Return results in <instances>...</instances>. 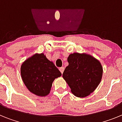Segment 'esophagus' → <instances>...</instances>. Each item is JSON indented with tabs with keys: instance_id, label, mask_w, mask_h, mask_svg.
Instances as JSON below:
<instances>
[{
	"instance_id": "esophagus-1",
	"label": "esophagus",
	"mask_w": 122,
	"mask_h": 122,
	"mask_svg": "<svg viewBox=\"0 0 122 122\" xmlns=\"http://www.w3.org/2000/svg\"><path fill=\"white\" fill-rule=\"evenodd\" d=\"M64 69H65L64 67H60L59 68V70H60V71L61 72V73H63V71H64Z\"/></svg>"
}]
</instances>
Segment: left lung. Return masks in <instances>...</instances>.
I'll return each instance as SVG.
<instances>
[{"label":"left lung","mask_w":122,"mask_h":122,"mask_svg":"<svg viewBox=\"0 0 122 122\" xmlns=\"http://www.w3.org/2000/svg\"><path fill=\"white\" fill-rule=\"evenodd\" d=\"M63 78L73 95L84 98L95 91L102 79L103 67L98 59L86 53L74 52L68 57Z\"/></svg>","instance_id":"left-lung-1"}]
</instances>
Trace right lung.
Segmentation results:
<instances>
[{"label": "right lung", "mask_w": 122, "mask_h": 122, "mask_svg": "<svg viewBox=\"0 0 122 122\" xmlns=\"http://www.w3.org/2000/svg\"><path fill=\"white\" fill-rule=\"evenodd\" d=\"M21 75L24 84L31 93L39 97L49 94L55 79L62 74L43 53H36L22 63Z\"/></svg>", "instance_id": "1"}]
</instances>
